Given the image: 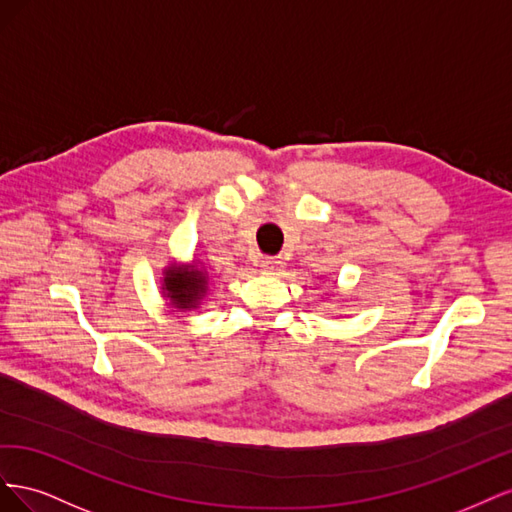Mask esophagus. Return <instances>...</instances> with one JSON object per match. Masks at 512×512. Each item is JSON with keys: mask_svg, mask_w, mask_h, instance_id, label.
<instances>
[{"mask_svg": "<svg viewBox=\"0 0 512 512\" xmlns=\"http://www.w3.org/2000/svg\"><path fill=\"white\" fill-rule=\"evenodd\" d=\"M260 267H262V271H267V273H277V271H282L284 262L277 260V258H262Z\"/></svg>", "mask_w": 512, "mask_h": 512, "instance_id": "34e87169", "label": "esophagus"}]
</instances>
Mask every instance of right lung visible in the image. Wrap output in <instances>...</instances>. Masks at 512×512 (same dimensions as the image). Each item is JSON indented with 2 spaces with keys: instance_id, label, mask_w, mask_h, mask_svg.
<instances>
[{
  "instance_id": "add662e5",
  "label": "right lung",
  "mask_w": 512,
  "mask_h": 512,
  "mask_svg": "<svg viewBox=\"0 0 512 512\" xmlns=\"http://www.w3.org/2000/svg\"><path fill=\"white\" fill-rule=\"evenodd\" d=\"M164 297L170 299V305L179 312H192L207 297L209 273L200 269L196 262L192 267H168L164 273Z\"/></svg>"
}]
</instances>
